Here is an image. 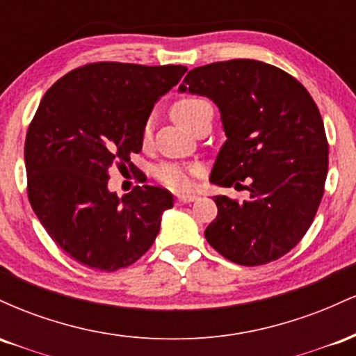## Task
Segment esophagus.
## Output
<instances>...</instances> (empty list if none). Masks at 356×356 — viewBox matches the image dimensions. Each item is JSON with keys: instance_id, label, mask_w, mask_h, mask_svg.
<instances>
[{"instance_id": "obj_1", "label": "esophagus", "mask_w": 356, "mask_h": 356, "mask_svg": "<svg viewBox=\"0 0 356 356\" xmlns=\"http://www.w3.org/2000/svg\"><path fill=\"white\" fill-rule=\"evenodd\" d=\"M177 201L181 204L194 202V201H197V195L195 194H177Z\"/></svg>"}]
</instances>
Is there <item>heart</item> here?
I'll return each mask as SVG.
<instances>
[{
  "label": "heart",
  "mask_w": 356,
  "mask_h": 356,
  "mask_svg": "<svg viewBox=\"0 0 356 356\" xmlns=\"http://www.w3.org/2000/svg\"><path fill=\"white\" fill-rule=\"evenodd\" d=\"M209 110H212L211 104L204 99H199V97H182V99H179L174 104L172 113L179 124L187 127V129H192L195 122H197L204 113L209 112ZM142 137H144V140L150 137V120H147V124L144 125ZM195 172H197V167L194 165L165 162V164H161L155 169V177H157L159 182H162L165 187H169V189L186 191L191 187L192 177H194Z\"/></svg>",
  "instance_id": "heart-1"
}]
</instances>
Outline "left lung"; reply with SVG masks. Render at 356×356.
<instances>
[{
  "instance_id": "left-lung-1",
  "label": "left lung",
  "mask_w": 356,
  "mask_h": 356,
  "mask_svg": "<svg viewBox=\"0 0 356 356\" xmlns=\"http://www.w3.org/2000/svg\"><path fill=\"white\" fill-rule=\"evenodd\" d=\"M181 92L209 97L227 140L211 174L251 199L216 195L218 218L207 243L241 266L280 259L303 239L320 207L328 174V140L320 110L295 76L257 60L238 58L191 70Z\"/></svg>"
}]
</instances>
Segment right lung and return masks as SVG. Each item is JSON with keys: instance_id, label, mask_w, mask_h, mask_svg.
<instances>
[{"instance_id": "right-lung-1", "label": "right lung", "mask_w": 356, "mask_h": 356, "mask_svg": "<svg viewBox=\"0 0 356 356\" xmlns=\"http://www.w3.org/2000/svg\"><path fill=\"white\" fill-rule=\"evenodd\" d=\"M186 72L97 61L61 76L40 102L24 140L28 199L56 246L83 266H130L159 234L172 194L136 186L118 199L108 172L137 170L130 155L140 152L150 110Z\"/></svg>"}]
</instances>
